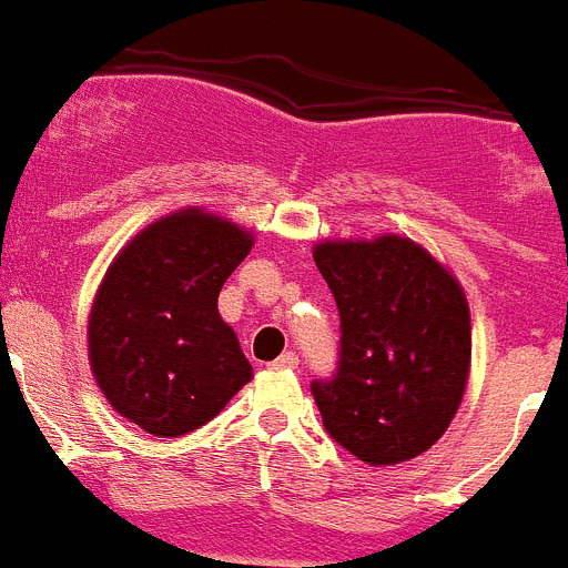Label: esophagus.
Here are the masks:
<instances>
[{
  "instance_id": "1",
  "label": "esophagus",
  "mask_w": 568,
  "mask_h": 568,
  "mask_svg": "<svg viewBox=\"0 0 568 568\" xmlns=\"http://www.w3.org/2000/svg\"><path fill=\"white\" fill-rule=\"evenodd\" d=\"M273 368H295L298 366V355H293V352H284V355L278 357V361L270 363Z\"/></svg>"
}]
</instances>
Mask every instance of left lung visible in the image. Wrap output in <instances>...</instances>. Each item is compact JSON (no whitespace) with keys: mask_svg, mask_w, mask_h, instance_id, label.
Wrapping results in <instances>:
<instances>
[{"mask_svg":"<svg viewBox=\"0 0 568 568\" xmlns=\"http://www.w3.org/2000/svg\"><path fill=\"white\" fill-rule=\"evenodd\" d=\"M312 258L341 312L335 377L312 383L326 434L372 467L425 454L465 397V290L423 244L394 233L321 242Z\"/></svg>","mask_w":568,"mask_h":568,"instance_id":"1","label":"left lung"}]
</instances>
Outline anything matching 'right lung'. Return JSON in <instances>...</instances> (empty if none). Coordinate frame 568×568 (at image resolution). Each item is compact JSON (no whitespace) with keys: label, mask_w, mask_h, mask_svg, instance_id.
I'll use <instances>...</instances> for the list:
<instances>
[{"label":"right lung","mask_w":568,"mask_h":568,"mask_svg":"<svg viewBox=\"0 0 568 568\" xmlns=\"http://www.w3.org/2000/svg\"><path fill=\"white\" fill-rule=\"evenodd\" d=\"M253 233L182 207L118 253L90 312V366L114 410L154 436L211 423L253 368L216 301Z\"/></svg>","instance_id":"obj_1"}]
</instances>
